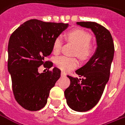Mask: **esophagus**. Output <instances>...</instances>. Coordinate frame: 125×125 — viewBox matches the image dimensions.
Returning <instances> with one entry per match:
<instances>
[{"mask_svg": "<svg viewBox=\"0 0 125 125\" xmlns=\"http://www.w3.org/2000/svg\"><path fill=\"white\" fill-rule=\"evenodd\" d=\"M61 75H62V77H64V76H66V73H65L62 72V73H61Z\"/></svg>", "mask_w": 125, "mask_h": 125, "instance_id": "34e87169", "label": "esophagus"}]
</instances>
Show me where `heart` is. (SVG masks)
Returning <instances> with one entry per match:
<instances>
[{"instance_id": "obj_1", "label": "heart", "mask_w": 125, "mask_h": 125, "mask_svg": "<svg viewBox=\"0 0 125 125\" xmlns=\"http://www.w3.org/2000/svg\"><path fill=\"white\" fill-rule=\"evenodd\" d=\"M67 38L77 45L75 54H78L81 58L88 57L91 54V48L88 44L91 41V37L88 33L83 30L77 29L71 31L67 34ZM63 37L59 35L54 39L52 45V50L54 54H59L63 45ZM56 65L62 71H70L78 66V61L75 58H70L66 56H60L56 59Z\"/></svg>"}]
</instances>
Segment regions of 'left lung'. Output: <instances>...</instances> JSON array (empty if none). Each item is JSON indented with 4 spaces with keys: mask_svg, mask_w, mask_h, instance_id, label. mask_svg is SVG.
Returning a JSON list of instances; mask_svg holds the SVG:
<instances>
[{
    "mask_svg": "<svg viewBox=\"0 0 125 125\" xmlns=\"http://www.w3.org/2000/svg\"><path fill=\"white\" fill-rule=\"evenodd\" d=\"M81 27L90 29L96 39L97 48L85 65L75 71L82 77L67 75L71 84L64 91L67 104L71 109L84 112L97 104L107 84L114 55L113 38L108 30L95 22H77Z\"/></svg>",
    "mask_w": 125,
    "mask_h": 125,
    "instance_id": "obj_1",
    "label": "left lung"
}]
</instances>
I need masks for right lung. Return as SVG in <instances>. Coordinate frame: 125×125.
<instances>
[{"mask_svg": "<svg viewBox=\"0 0 125 125\" xmlns=\"http://www.w3.org/2000/svg\"><path fill=\"white\" fill-rule=\"evenodd\" d=\"M69 26L31 19L21 25L10 38L7 69L16 100L25 109L38 111L46 104L61 71L54 67L39 73L38 68L41 65L52 66L44 59L51 54L54 39Z\"/></svg>", "mask_w": 125, "mask_h": 125, "instance_id": "add662e5", "label": "right lung"}]
</instances>
